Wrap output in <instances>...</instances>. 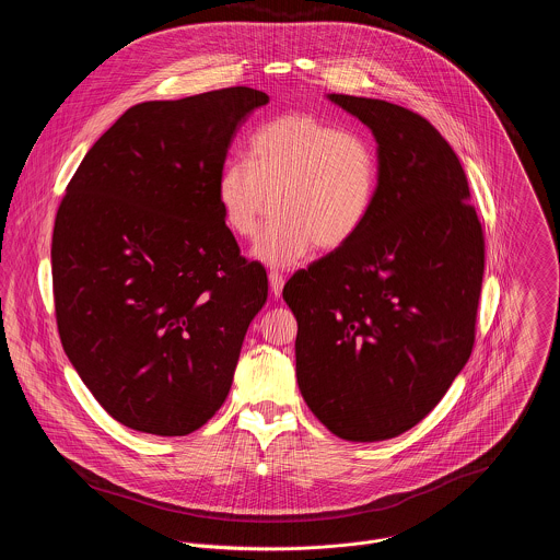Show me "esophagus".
<instances>
[{"mask_svg": "<svg viewBox=\"0 0 560 560\" xmlns=\"http://www.w3.org/2000/svg\"><path fill=\"white\" fill-rule=\"evenodd\" d=\"M282 287H284V278H282V273H278V271H269V289H271V293H273L276 298H280V295H282Z\"/></svg>", "mask_w": 560, "mask_h": 560, "instance_id": "obj_1", "label": "esophagus"}]
</instances>
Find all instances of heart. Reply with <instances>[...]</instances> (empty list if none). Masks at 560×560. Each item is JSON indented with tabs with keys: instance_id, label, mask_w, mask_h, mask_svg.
<instances>
[{
	"instance_id": "1",
	"label": "heart",
	"mask_w": 560,
	"mask_h": 560,
	"mask_svg": "<svg viewBox=\"0 0 560 560\" xmlns=\"http://www.w3.org/2000/svg\"><path fill=\"white\" fill-rule=\"evenodd\" d=\"M380 185L373 144L313 114H282L249 138V160L229 161L218 178L226 226L249 240L276 218L254 245L271 267L302 262L315 245L338 249L366 224Z\"/></svg>"
}]
</instances>
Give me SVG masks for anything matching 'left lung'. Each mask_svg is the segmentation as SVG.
<instances>
[{"label": "left lung", "instance_id": "1", "mask_svg": "<svg viewBox=\"0 0 560 560\" xmlns=\"http://www.w3.org/2000/svg\"><path fill=\"white\" fill-rule=\"evenodd\" d=\"M327 98L371 129L377 196L362 231L282 298L311 411L342 440L382 442L418 424L466 366L485 240L459 158L429 120L380 98Z\"/></svg>", "mask_w": 560, "mask_h": 560}]
</instances>
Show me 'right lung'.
Here are the masks:
<instances>
[{
	"label": "right lung",
	"mask_w": 560,
	"mask_h": 560,
	"mask_svg": "<svg viewBox=\"0 0 560 560\" xmlns=\"http://www.w3.org/2000/svg\"><path fill=\"white\" fill-rule=\"evenodd\" d=\"M267 103L237 85L133 105L67 187L51 241L62 347L129 429L187 435L229 397L267 273L241 256L218 178L237 129Z\"/></svg>",
	"instance_id": "add662e5"
}]
</instances>
